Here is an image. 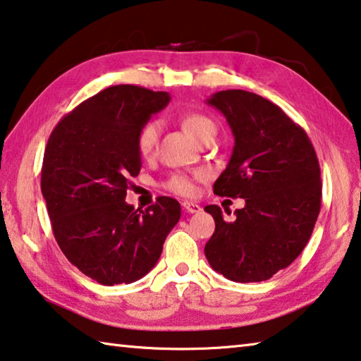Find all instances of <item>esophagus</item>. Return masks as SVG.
<instances>
[{"label":"esophagus","instance_id":"esophagus-1","mask_svg":"<svg viewBox=\"0 0 361 361\" xmlns=\"http://www.w3.org/2000/svg\"><path fill=\"white\" fill-rule=\"evenodd\" d=\"M182 207H184V211L188 214H197L201 211V207L197 203H192V201H184Z\"/></svg>","mask_w":361,"mask_h":361}]
</instances>
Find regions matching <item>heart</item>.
Returning a JSON list of instances; mask_svg holds the SVG:
<instances>
[{
    "instance_id": "heart-1",
    "label": "heart",
    "mask_w": 361,
    "mask_h": 361,
    "mask_svg": "<svg viewBox=\"0 0 361 361\" xmlns=\"http://www.w3.org/2000/svg\"><path fill=\"white\" fill-rule=\"evenodd\" d=\"M179 122L182 125V128L200 142L203 141L207 135H216V123H214V120L204 116V114H198V112L182 114ZM160 133H161V123L158 122V120H149V122H145L141 126V130H139L137 137H136L137 154L142 158L154 157L158 147ZM203 177H206L204 171H198V173L195 174V179H203ZM166 188L177 195L188 197V195L195 193L193 177L182 173L173 174L166 180Z\"/></svg>"
}]
</instances>
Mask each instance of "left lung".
<instances>
[{
  "label": "left lung",
  "instance_id": "left-lung-1",
  "mask_svg": "<svg viewBox=\"0 0 361 361\" xmlns=\"http://www.w3.org/2000/svg\"><path fill=\"white\" fill-rule=\"evenodd\" d=\"M207 104L224 114L235 136L214 193L244 198L245 206L231 220L216 204L204 207L216 220L206 258L230 281H268L293 263L312 235L322 203L317 155L306 131L260 94L222 90Z\"/></svg>",
  "mask_w": 361,
  "mask_h": 361
}]
</instances>
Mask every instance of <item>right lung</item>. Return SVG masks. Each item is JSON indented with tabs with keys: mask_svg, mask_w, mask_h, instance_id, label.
Returning a JSON list of instances; mask_svg holds the SVG:
<instances>
[{
	"mask_svg": "<svg viewBox=\"0 0 361 361\" xmlns=\"http://www.w3.org/2000/svg\"><path fill=\"white\" fill-rule=\"evenodd\" d=\"M169 99L137 85L104 88L66 114L47 141L41 192L54 236L68 260L103 286L147 274L180 219L174 198L158 197L145 211L125 201L141 171L137 133Z\"/></svg>",
	"mask_w": 361,
	"mask_h": 361,
	"instance_id": "obj_1",
	"label": "right lung"
}]
</instances>
